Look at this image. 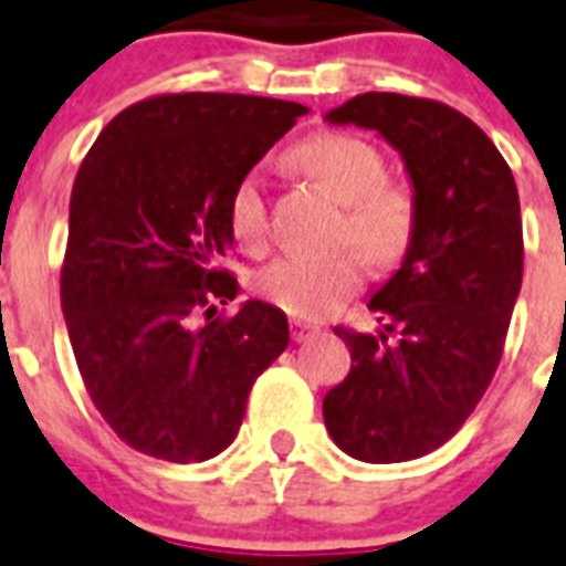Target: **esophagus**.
<instances>
[{"label":"esophagus","instance_id":"esophagus-1","mask_svg":"<svg viewBox=\"0 0 566 566\" xmlns=\"http://www.w3.org/2000/svg\"><path fill=\"white\" fill-rule=\"evenodd\" d=\"M291 334H293V339H296V343H307V339L319 334V325H311V323H305V319H293Z\"/></svg>","mask_w":566,"mask_h":566}]
</instances>
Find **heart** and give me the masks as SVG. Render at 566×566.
Returning a JSON list of instances; mask_svg holds the SVG:
<instances>
[{
	"mask_svg": "<svg viewBox=\"0 0 566 566\" xmlns=\"http://www.w3.org/2000/svg\"><path fill=\"white\" fill-rule=\"evenodd\" d=\"M293 163L323 182L343 206L339 235L355 243L371 264H392L403 255L416 227L410 191L387 179V163L371 142L352 133H314L296 150ZM229 229L241 247L261 250L268 243L264 174L250 168L229 195ZM357 252L334 255H282L252 279L255 291L293 316L319 319L346 302L363 284Z\"/></svg>",
	"mask_w": 566,
	"mask_h": 566,
	"instance_id": "b5f03b06",
	"label": "heart"
}]
</instances>
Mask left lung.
Returning a JSON list of instances; mask_svg holds the SVG:
<instances>
[{"mask_svg": "<svg viewBox=\"0 0 566 566\" xmlns=\"http://www.w3.org/2000/svg\"><path fill=\"white\" fill-rule=\"evenodd\" d=\"M325 118L378 130L416 206L401 268L369 298L384 331L334 328L352 371L325 395V427L360 462H407L442 448L497 371L523 279L517 186L494 142L439 101L366 92Z\"/></svg>", "mask_w": 566, "mask_h": 566, "instance_id": "8db88e82", "label": "left lung"}]
</instances>
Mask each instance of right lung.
<instances>
[{"label":"right lung","instance_id":"right-lung-1","mask_svg":"<svg viewBox=\"0 0 566 566\" xmlns=\"http://www.w3.org/2000/svg\"><path fill=\"white\" fill-rule=\"evenodd\" d=\"M305 113L259 95H156L122 109L81 163L60 305L92 403L139 453L218 457L255 378L287 348V316L268 302L211 316L214 298L238 293L220 268L229 195Z\"/></svg>","mask_w":566,"mask_h":566}]
</instances>
